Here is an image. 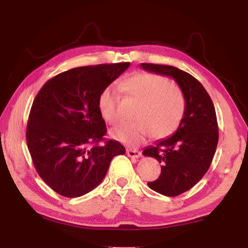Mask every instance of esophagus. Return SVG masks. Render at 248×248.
Returning <instances> with one entry per match:
<instances>
[{
	"mask_svg": "<svg viewBox=\"0 0 248 248\" xmlns=\"http://www.w3.org/2000/svg\"><path fill=\"white\" fill-rule=\"evenodd\" d=\"M127 154H128V156H130L131 158H139V157H141V155H142L140 151L132 150V149H128Z\"/></svg>",
	"mask_w": 248,
	"mask_h": 248,
	"instance_id": "esophagus-1",
	"label": "esophagus"
}]
</instances>
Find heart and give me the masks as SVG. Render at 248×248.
<instances>
[{
	"mask_svg": "<svg viewBox=\"0 0 248 248\" xmlns=\"http://www.w3.org/2000/svg\"><path fill=\"white\" fill-rule=\"evenodd\" d=\"M120 90L138 102L131 124H118L110 130L112 138L128 144H138L151 133L165 139L178 129L185 112V97L180 87L156 73L139 72L120 84ZM117 91L107 86L98 97V110L109 124L116 120Z\"/></svg>",
	"mask_w": 248,
	"mask_h": 248,
	"instance_id": "obj_1",
	"label": "heart"
}]
</instances>
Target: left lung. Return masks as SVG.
<instances>
[{
  "mask_svg": "<svg viewBox=\"0 0 248 248\" xmlns=\"http://www.w3.org/2000/svg\"><path fill=\"white\" fill-rule=\"evenodd\" d=\"M140 66L148 72L173 78L185 97L184 117L175 133L142 152L162 165L159 177L148 186L158 194L175 197L194 187L211 165L219 140L216 109L202 84L189 73L171 65Z\"/></svg>",
  "mask_w": 248,
  "mask_h": 248,
  "instance_id": "1",
  "label": "left lung"
}]
</instances>
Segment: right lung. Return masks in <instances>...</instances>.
Masks as SVG:
<instances>
[{
	"label": "right lung",
	"instance_id": "add662e5",
	"mask_svg": "<svg viewBox=\"0 0 248 248\" xmlns=\"http://www.w3.org/2000/svg\"><path fill=\"white\" fill-rule=\"evenodd\" d=\"M130 62L71 69L41 87L29 112L26 140L33 166L59 195L75 198L93 190L125 149L105 140L98 97Z\"/></svg>",
	"mask_w": 248,
	"mask_h": 248
}]
</instances>
